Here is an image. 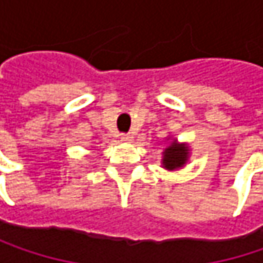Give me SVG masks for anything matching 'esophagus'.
<instances>
[{"mask_svg": "<svg viewBox=\"0 0 263 263\" xmlns=\"http://www.w3.org/2000/svg\"><path fill=\"white\" fill-rule=\"evenodd\" d=\"M120 138H122V141H132V134H122L120 135Z\"/></svg>", "mask_w": 263, "mask_h": 263, "instance_id": "34e87169", "label": "esophagus"}]
</instances>
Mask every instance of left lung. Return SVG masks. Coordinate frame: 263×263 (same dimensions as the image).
<instances>
[{
  "label": "left lung",
  "instance_id": "left-lung-1",
  "mask_svg": "<svg viewBox=\"0 0 263 263\" xmlns=\"http://www.w3.org/2000/svg\"><path fill=\"white\" fill-rule=\"evenodd\" d=\"M187 160V147L184 144H175L172 143L166 151H164V158L163 164L166 169H177L181 167Z\"/></svg>",
  "mask_w": 263,
  "mask_h": 263
}]
</instances>
